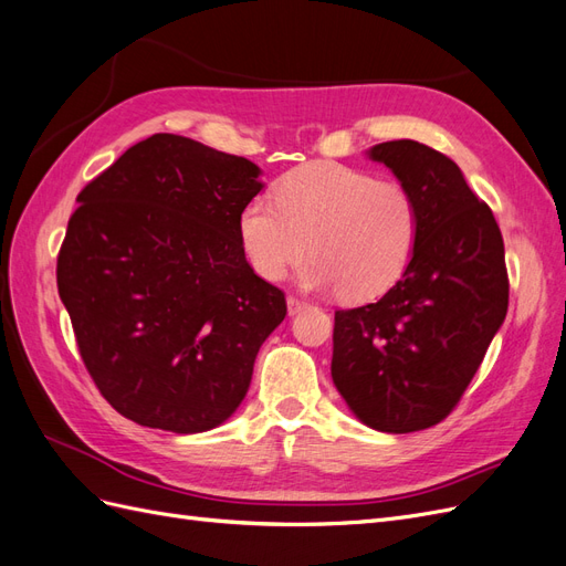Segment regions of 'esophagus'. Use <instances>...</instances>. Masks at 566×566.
Here are the masks:
<instances>
[{
	"label": "esophagus",
	"mask_w": 566,
	"mask_h": 566,
	"mask_svg": "<svg viewBox=\"0 0 566 566\" xmlns=\"http://www.w3.org/2000/svg\"><path fill=\"white\" fill-rule=\"evenodd\" d=\"M286 307H289V315H298L301 310L307 307V303H305L303 298L294 296V294H289V296H286Z\"/></svg>",
	"instance_id": "obj_1"
}]
</instances>
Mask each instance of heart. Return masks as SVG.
Returning <instances> with one entry per match:
<instances>
[{
    "label": "heart",
    "mask_w": 566,
    "mask_h": 566,
    "mask_svg": "<svg viewBox=\"0 0 566 566\" xmlns=\"http://www.w3.org/2000/svg\"><path fill=\"white\" fill-rule=\"evenodd\" d=\"M272 199H251L237 216L244 256L263 280H282L310 249L315 259L301 275L305 286L369 301L386 294L413 256L418 209L397 180L310 161L284 174Z\"/></svg>",
    "instance_id": "1"
}]
</instances>
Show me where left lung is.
I'll list each match as a JSON object with an SVG mask.
<instances>
[{
	"instance_id": "left-lung-1",
	"label": "left lung",
	"mask_w": 566,
	"mask_h": 566,
	"mask_svg": "<svg viewBox=\"0 0 566 566\" xmlns=\"http://www.w3.org/2000/svg\"><path fill=\"white\" fill-rule=\"evenodd\" d=\"M418 209L413 256L386 296L336 310L332 378L361 423L432 428L461 402L507 313L503 237L447 155L416 140L371 148Z\"/></svg>"
}]
</instances>
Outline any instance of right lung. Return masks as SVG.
<instances>
[{
  "label": "right lung",
  "mask_w": 566,
  "mask_h": 566,
  "mask_svg": "<svg viewBox=\"0 0 566 566\" xmlns=\"http://www.w3.org/2000/svg\"><path fill=\"white\" fill-rule=\"evenodd\" d=\"M259 174L244 157L155 134L77 195L59 294L88 376L129 421L205 432L244 399L286 315L284 291L253 272L237 237Z\"/></svg>",
  "instance_id": "obj_1"
}]
</instances>
